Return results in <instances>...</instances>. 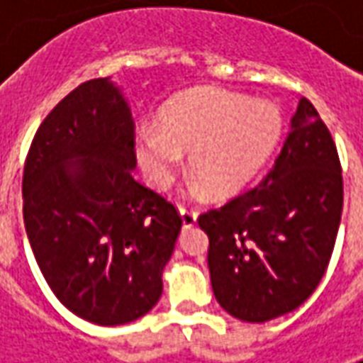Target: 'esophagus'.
<instances>
[{
  "label": "esophagus",
  "mask_w": 363,
  "mask_h": 363,
  "mask_svg": "<svg viewBox=\"0 0 363 363\" xmlns=\"http://www.w3.org/2000/svg\"><path fill=\"white\" fill-rule=\"evenodd\" d=\"M179 212H181L182 225H184V228H192V225L196 223L198 213L194 208H190V206H179Z\"/></svg>",
  "instance_id": "esophagus-1"
}]
</instances>
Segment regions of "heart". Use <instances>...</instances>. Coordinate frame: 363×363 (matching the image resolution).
<instances>
[{
    "mask_svg": "<svg viewBox=\"0 0 363 363\" xmlns=\"http://www.w3.org/2000/svg\"><path fill=\"white\" fill-rule=\"evenodd\" d=\"M280 135L281 112L270 101L196 89L169 104L161 124L140 128L135 157L155 189H169L182 167L181 151H190L189 167L198 181L213 196H228L264 165Z\"/></svg>",
    "mask_w": 363,
    "mask_h": 363,
    "instance_id": "1",
    "label": "heart"
}]
</instances>
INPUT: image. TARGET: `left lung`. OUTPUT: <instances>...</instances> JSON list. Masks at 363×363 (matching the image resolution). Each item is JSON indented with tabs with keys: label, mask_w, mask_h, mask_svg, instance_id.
<instances>
[{
	"label": "left lung",
	"mask_w": 363,
	"mask_h": 363,
	"mask_svg": "<svg viewBox=\"0 0 363 363\" xmlns=\"http://www.w3.org/2000/svg\"><path fill=\"white\" fill-rule=\"evenodd\" d=\"M342 202L335 140L301 96L267 177L198 218L210 239L208 268L221 307L247 323L297 309L327 272Z\"/></svg>",
	"instance_id": "8db88e82"
}]
</instances>
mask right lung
Returning <instances> with one entry per match:
<instances>
[{
  "mask_svg": "<svg viewBox=\"0 0 363 363\" xmlns=\"http://www.w3.org/2000/svg\"><path fill=\"white\" fill-rule=\"evenodd\" d=\"M134 167L130 106L99 77L52 108L23 169V220L44 280L69 311L103 327L157 303L182 225Z\"/></svg>",
  "mask_w": 363,
  "mask_h": 363,
  "instance_id": "right-lung-1",
  "label": "right lung"
}]
</instances>
